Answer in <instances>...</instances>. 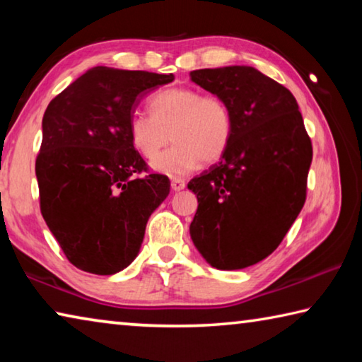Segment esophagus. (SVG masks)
Masks as SVG:
<instances>
[{"label":"esophagus","mask_w":362,"mask_h":362,"mask_svg":"<svg viewBox=\"0 0 362 362\" xmlns=\"http://www.w3.org/2000/svg\"><path fill=\"white\" fill-rule=\"evenodd\" d=\"M170 188H173V192H180V189L185 188V180L173 179L170 180Z\"/></svg>","instance_id":"1"}]
</instances>
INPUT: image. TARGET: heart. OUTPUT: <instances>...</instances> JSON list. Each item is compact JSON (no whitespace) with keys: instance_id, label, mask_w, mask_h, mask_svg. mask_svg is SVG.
<instances>
[{"instance_id":"b5f03b06","label":"heart","mask_w":362,"mask_h":362,"mask_svg":"<svg viewBox=\"0 0 362 362\" xmlns=\"http://www.w3.org/2000/svg\"><path fill=\"white\" fill-rule=\"evenodd\" d=\"M151 115L134 113L129 140L145 159H155L174 140L153 169L166 175L192 173L199 163H216L231 140L233 118L226 102L216 94H201L193 88H168L150 99Z\"/></svg>"}]
</instances>
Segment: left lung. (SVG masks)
I'll use <instances>...</instances> for the list:
<instances>
[{
	"mask_svg": "<svg viewBox=\"0 0 362 362\" xmlns=\"http://www.w3.org/2000/svg\"><path fill=\"white\" fill-rule=\"evenodd\" d=\"M226 102L233 134L222 161L189 180L194 247L211 267L243 269L276 249L302 211L313 148L296 97L254 66L189 73Z\"/></svg>",
	"mask_w": 362,
	"mask_h": 362,
	"instance_id": "1",
	"label": "left lung"
}]
</instances>
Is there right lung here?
<instances>
[{
    "instance_id": "obj_1",
    "label": "right lung",
    "mask_w": 362,
    "mask_h": 362,
    "mask_svg": "<svg viewBox=\"0 0 362 362\" xmlns=\"http://www.w3.org/2000/svg\"><path fill=\"white\" fill-rule=\"evenodd\" d=\"M174 75L94 66L49 103L36 158L41 214L73 265L115 274L140 252L166 199V175L148 174L129 140L140 100Z\"/></svg>"
}]
</instances>
